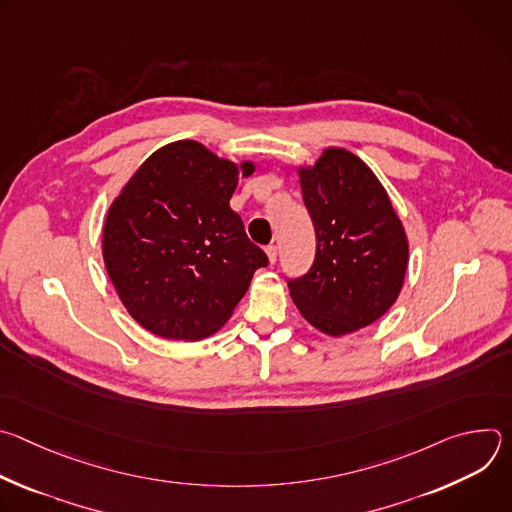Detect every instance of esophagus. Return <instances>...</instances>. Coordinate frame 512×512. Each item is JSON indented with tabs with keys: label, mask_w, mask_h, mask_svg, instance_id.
<instances>
[{
	"label": "esophagus",
	"mask_w": 512,
	"mask_h": 512,
	"mask_svg": "<svg viewBox=\"0 0 512 512\" xmlns=\"http://www.w3.org/2000/svg\"><path fill=\"white\" fill-rule=\"evenodd\" d=\"M265 253L269 257V263H275L277 261V247L275 245H267L265 247Z\"/></svg>",
	"instance_id": "obj_1"
}]
</instances>
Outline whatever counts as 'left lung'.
<instances>
[{
	"mask_svg": "<svg viewBox=\"0 0 512 512\" xmlns=\"http://www.w3.org/2000/svg\"><path fill=\"white\" fill-rule=\"evenodd\" d=\"M300 178L316 257L287 285L314 328L342 336L373 324L395 304L407 271L405 231L385 188L354 154L328 148Z\"/></svg>",
	"mask_w": 512,
	"mask_h": 512,
	"instance_id": "obj_1",
	"label": "left lung"
}]
</instances>
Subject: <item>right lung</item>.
<instances>
[{
	"mask_svg": "<svg viewBox=\"0 0 512 512\" xmlns=\"http://www.w3.org/2000/svg\"><path fill=\"white\" fill-rule=\"evenodd\" d=\"M235 166L198 141L164 145L141 164L109 208L103 229L107 273L127 312L170 340H200L221 328L267 267L229 200Z\"/></svg>",
	"mask_w": 512,
	"mask_h": 512,
	"instance_id": "right-lung-1",
	"label": "right lung"
}]
</instances>
